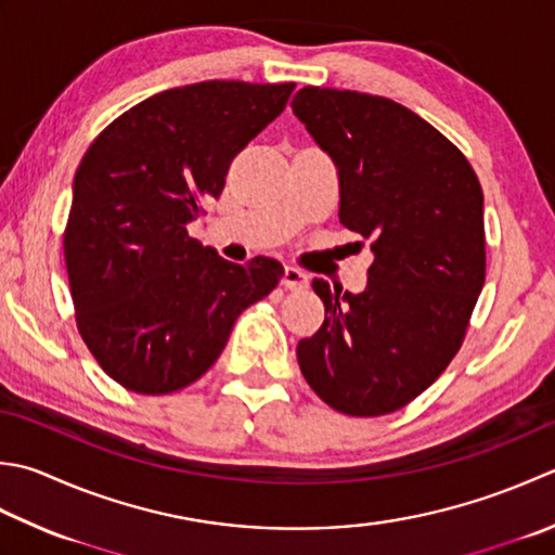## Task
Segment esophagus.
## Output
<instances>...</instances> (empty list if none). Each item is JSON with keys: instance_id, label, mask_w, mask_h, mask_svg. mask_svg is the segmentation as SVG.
<instances>
[{"instance_id": "obj_1", "label": "esophagus", "mask_w": 555, "mask_h": 555, "mask_svg": "<svg viewBox=\"0 0 555 555\" xmlns=\"http://www.w3.org/2000/svg\"><path fill=\"white\" fill-rule=\"evenodd\" d=\"M281 286H286L291 291H300L308 286V274L306 271H300L296 267H286L284 269V276H281Z\"/></svg>"}]
</instances>
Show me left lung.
Segmentation results:
<instances>
[{
    "label": "left lung",
    "mask_w": 555,
    "mask_h": 555,
    "mask_svg": "<svg viewBox=\"0 0 555 555\" xmlns=\"http://www.w3.org/2000/svg\"><path fill=\"white\" fill-rule=\"evenodd\" d=\"M296 115L339 176V221L371 241L361 293L312 279L324 322L300 373L349 416L397 411L460 351L486 279L483 192L462 151L389 98L306 86Z\"/></svg>",
    "instance_id": "8db88e82"
}]
</instances>
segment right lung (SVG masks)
Listing matches in <instances>:
<instances>
[{"instance_id": "1", "label": "right lung", "mask_w": 555, "mask_h": 555, "mask_svg": "<svg viewBox=\"0 0 555 555\" xmlns=\"http://www.w3.org/2000/svg\"><path fill=\"white\" fill-rule=\"evenodd\" d=\"M296 83L199 81L107 125L81 158L64 231L76 324L115 383L170 395L221 356L247 306L276 288L271 257L235 264L188 235L233 158L284 113Z\"/></svg>"}]
</instances>
